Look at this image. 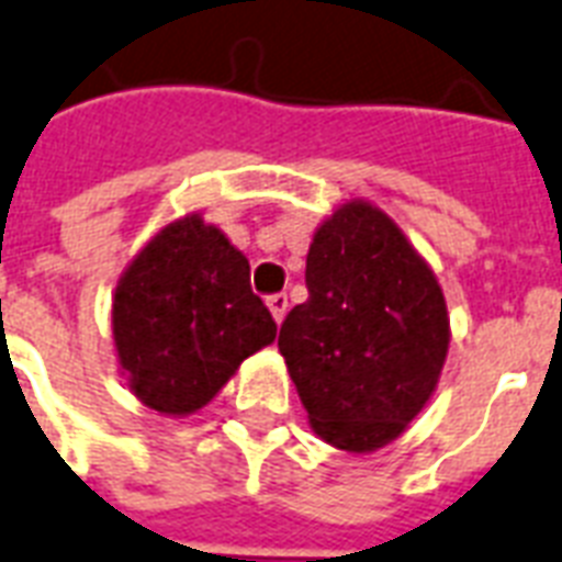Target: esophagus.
Wrapping results in <instances>:
<instances>
[{"instance_id":"1","label":"esophagus","mask_w":562,"mask_h":562,"mask_svg":"<svg viewBox=\"0 0 562 562\" xmlns=\"http://www.w3.org/2000/svg\"><path fill=\"white\" fill-rule=\"evenodd\" d=\"M267 304H269V311H272V316H276V322H281L286 316L290 299H286V293H276V295H269Z\"/></svg>"}]
</instances>
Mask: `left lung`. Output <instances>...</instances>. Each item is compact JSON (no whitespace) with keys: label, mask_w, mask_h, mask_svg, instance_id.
Segmentation results:
<instances>
[{"label":"left lung","mask_w":562,"mask_h":562,"mask_svg":"<svg viewBox=\"0 0 562 562\" xmlns=\"http://www.w3.org/2000/svg\"><path fill=\"white\" fill-rule=\"evenodd\" d=\"M304 284L278 349L307 419L330 446L375 451L416 419L446 363L437 276L384 211L355 199L313 234Z\"/></svg>","instance_id":"1"}]
</instances>
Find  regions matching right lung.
Wrapping results in <instances>:
<instances>
[{
	"instance_id": "obj_1",
	"label": "right lung",
	"mask_w": 562,
	"mask_h": 562,
	"mask_svg": "<svg viewBox=\"0 0 562 562\" xmlns=\"http://www.w3.org/2000/svg\"><path fill=\"white\" fill-rule=\"evenodd\" d=\"M111 322L132 393L167 416L204 407L278 330L246 255L199 213L169 222L132 260Z\"/></svg>"
}]
</instances>
